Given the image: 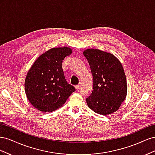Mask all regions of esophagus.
Here are the masks:
<instances>
[{
	"instance_id": "34e87169",
	"label": "esophagus",
	"mask_w": 155,
	"mask_h": 155,
	"mask_svg": "<svg viewBox=\"0 0 155 155\" xmlns=\"http://www.w3.org/2000/svg\"><path fill=\"white\" fill-rule=\"evenodd\" d=\"M81 87V83H79L78 85H76V89H78V90L79 88H80V87Z\"/></svg>"
}]
</instances>
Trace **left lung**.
<instances>
[{
	"mask_svg": "<svg viewBox=\"0 0 155 155\" xmlns=\"http://www.w3.org/2000/svg\"><path fill=\"white\" fill-rule=\"evenodd\" d=\"M93 76V91L87 99L88 107L101 115L118 110L127 87L122 64L114 55L98 49L83 51Z\"/></svg>",
	"mask_w": 155,
	"mask_h": 155,
	"instance_id": "1",
	"label": "left lung"
}]
</instances>
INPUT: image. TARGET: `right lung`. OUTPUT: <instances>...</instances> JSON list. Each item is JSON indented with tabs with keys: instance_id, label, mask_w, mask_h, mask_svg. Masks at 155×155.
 <instances>
[{
	"instance_id": "right-lung-1",
	"label": "right lung",
	"mask_w": 155,
	"mask_h": 155,
	"mask_svg": "<svg viewBox=\"0 0 155 155\" xmlns=\"http://www.w3.org/2000/svg\"><path fill=\"white\" fill-rule=\"evenodd\" d=\"M72 54L68 47L53 48L36 59L28 72L25 88L28 100L42 112L56 110L66 102L74 87L65 79L62 63Z\"/></svg>"
}]
</instances>
